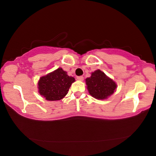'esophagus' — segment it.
<instances>
[{
    "label": "esophagus",
    "mask_w": 156,
    "mask_h": 156,
    "mask_svg": "<svg viewBox=\"0 0 156 156\" xmlns=\"http://www.w3.org/2000/svg\"><path fill=\"white\" fill-rule=\"evenodd\" d=\"M77 79H78V80H80V81H83L84 77H83V76H78Z\"/></svg>",
    "instance_id": "obj_1"
}]
</instances>
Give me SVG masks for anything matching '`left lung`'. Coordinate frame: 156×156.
<instances>
[{
    "instance_id": "1",
    "label": "left lung",
    "mask_w": 156,
    "mask_h": 156,
    "mask_svg": "<svg viewBox=\"0 0 156 156\" xmlns=\"http://www.w3.org/2000/svg\"><path fill=\"white\" fill-rule=\"evenodd\" d=\"M89 94L98 100H106L116 91L117 84L101 70L92 72L89 78L85 79Z\"/></svg>"
}]
</instances>
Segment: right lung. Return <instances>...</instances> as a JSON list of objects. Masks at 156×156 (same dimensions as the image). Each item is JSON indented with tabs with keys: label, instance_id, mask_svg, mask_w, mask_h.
<instances>
[{
	"label": "right lung",
	"instance_id": "obj_1",
	"mask_svg": "<svg viewBox=\"0 0 156 156\" xmlns=\"http://www.w3.org/2000/svg\"><path fill=\"white\" fill-rule=\"evenodd\" d=\"M75 78L67 75L61 67L42 76L38 82V93L49 101H57L65 98Z\"/></svg>",
	"mask_w": 156,
	"mask_h": 156
}]
</instances>
